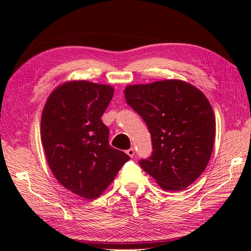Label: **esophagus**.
I'll use <instances>...</instances> for the list:
<instances>
[{
	"mask_svg": "<svg viewBox=\"0 0 251 251\" xmlns=\"http://www.w3.org/2000/svg\"><path fill=\"white\" fill-rule=\"evenodd\" d=\"M127 154H128L130 157H134L135 156V149L131 148V149H129V150H127Z\"/></svg>",
	"mask_w": 251,
	"mask_h": 251,
	"instance_id": "34e87169",
	"label": "esophagus"
}]
</instances>
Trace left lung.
<instances>
[{"mask_svg":"<svg viewBox=\"0 0 251 251\" xmlns=\"http://www.w3.org/2000/svg\"><path fill=\"white\" fill-rule=\"evenodd\" d=\"M124 94L152 138V155L141 159L140 166L163 190H184L202 174L211 156L216 120L209 101L180 79L128 85Z\"/></svg>","mask_w":251,"mask_h":251,"instance_id":"8db88e82","label":"left lung"}]
</instances>
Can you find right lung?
Masks as SVG:
<instances>
[{
  "label": "right lung",
  "mask_w": 251,
  "mask_h": 251,
  "mask_svg": "<svg viewBox=\"0 0 251 251\" xmlns=\"http://www.w3.org/2000/svg\"><path fill=\"white\" fill-rule=\"evenodd\" d=\"M110 85L70 81L50 95L42 112L41 140L55 178L72 193L97 199L130 158L109 145L101 116L113 97Z\"/></svg>",
  "instance_id": "add662e5"
}]
</instances>
